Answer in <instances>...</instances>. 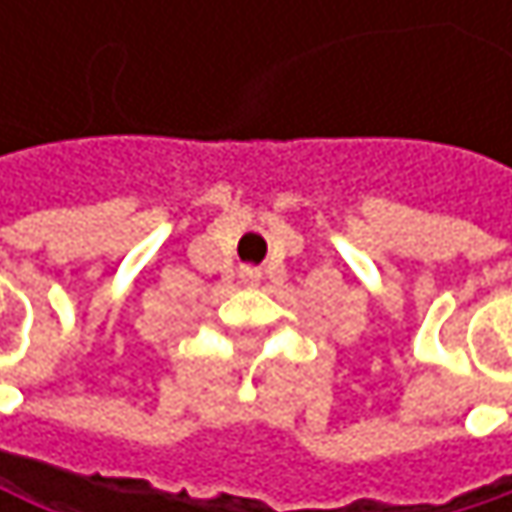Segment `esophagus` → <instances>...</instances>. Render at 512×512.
Returning <instances> with one entry per match:
<instances>
[{"instance_id":"obj_1","label":"esophagus","mask_w":512,"mask_h":512,"mask_svg":"<svg viewBox=\"0 0 512 512\" xmlns=\"http://www.w3.org/2000/svg\"><path fill=\"white\" fill-rule=\"evenodd\" d=\"M240 278H243L246 284H257V281H260V269H255V266H243V269H240Z\"/></svg>"}]
</instances>
